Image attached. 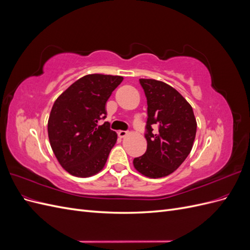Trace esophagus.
Masks as SVG:
<instances>
[{
  "instance_id": "obj_1",
  "label": "esophagus",
  "mask_w": 250,
  "mask_h": 250,
  "mask_svg": "<svg viewBox=\"0 0 250 250\" xmlns=\"http://www.w3.org/2000/svg\"><path fill=\"white\" fill-rule=\"evenodd\" d=\"M127 134H128V132H127V131H124V130H120V131L118 132V135H119L120 138H125Z\"/></svg>"
}]
</instances>
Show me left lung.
Wrapping results in <instances>:
<instances>
[{
  "instance_id": "obj_1",
  "label": "left lung",
  "mask_w": 250,
  "mask_h": 250,
  "mask_svg": "<svg viewBox=\"0 0 250 250\" xmlns=\"http://www.w3.org/2000/svg\"><path fill=\"white\" fill-rule=\"evenodd\" d=\"M147 98V151L133 160L142 175L161 178L170 175L185 162L193 148L197 129L194 111L177 90L163 81L140 79ZM153 124L159 132L152 133Z\"/></svg>"
}]
</instances>
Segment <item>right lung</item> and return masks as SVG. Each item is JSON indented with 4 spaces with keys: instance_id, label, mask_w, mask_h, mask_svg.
Wrapping results in <instances>:
<instances>
[{
    "instance_id": "right-lung-1",
    "label": "right lung",
    "mask_w": 250,
    "mask_h": 250,
    "mask_svg": "<svg viewBox=\"0 0 250 250\" xmlns=\"http://www.w3.org/2000/svg\"><path fill=\"white\" fill-rule=\"evenodd\" d=\"M122 76L89 74L75 81L53 104L48 120L50 145L60 166L73 176L89 177L106 164L118 135L104 119L105 104Z\"/></svg>"
}]
</instances>
